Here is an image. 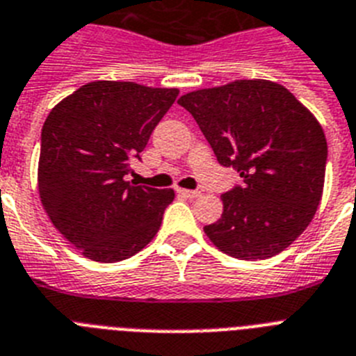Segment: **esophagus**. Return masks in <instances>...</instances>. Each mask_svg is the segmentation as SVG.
Masks as SVG:
<instances>
[{
    "label": "esophagus",
    "mask_w": 356,
    "mask_h": 356,
    "mask_svg": "<svg viewBox=\"0 0 356 356\" xmlns=\"http://www.w3.org/2000/svg\"><path fill=\"white\" fill-rule=\"evenodd\" d=\"M177 192L181 193L183 197H188V199H195L201 195V192H199V190H183V188H179Z\"/></svg>",
    "instance_id": "34e87169"
}]
</instances>
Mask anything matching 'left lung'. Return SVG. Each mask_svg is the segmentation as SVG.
<instances>
[{
    "mask_svg": "<svg viewBox=\"0 0 356 356\" xmlns=\"http://www.w3.org/2000/svg\"><path fill=\"white\" fill-rule=\"evenodd\" d=\"M192 113L219 164L243 177L221 195L223 213L204 234L238 259L273 258L313 221L325 179L327 143L314 115L268 80H236L177 100Z\"/></svg>",
    "mask_w": 356,
    "mask_h": 356,
    "instance_id": "obj_1",
    "label": "left lung"
}]
</instances>
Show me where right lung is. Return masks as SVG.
I'll list each match as a JSON object with an SVG mask.
<instances>
[{
  "label": "right lung",
  "mask_w": 356,
  "mask_h": 356,
  "mask_svg": "<svg viewBox=\"0 0 356 356\" xmlns=\"http://www.w3.org/2000/svg\"><path fill=\"white\" fill-rule=\"evenodd\" d=\"M179 95L175 88L98 80L56 104L42 128L38 190L51 223L86 258L115 263L161 228L172 188L124 179Z\"/></svg>",
  "instance_id": "obj_1"
}]
</instances>
